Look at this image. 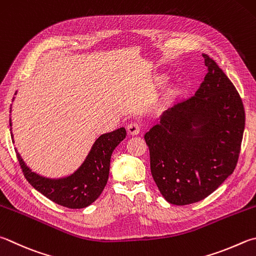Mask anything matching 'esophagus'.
Here are the masks:
<instances>
[{"label":"esophagus","instance_id":"esophagus-1","mask_svg":"<svg viewBox=\"0 0 256 256\" xmlns=\"http://www.w3.org/2000/svg\"><path fill=\"white\" fill-rule=\"evenodd\" d=\"M141 132V125L136 122H131L128 125V133L131 136H138Z\"/></svg>","mask_w":256,"mask_h":256}]
</instances>
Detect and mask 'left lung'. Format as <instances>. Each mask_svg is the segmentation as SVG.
Returning a JSON list of instances; mask_svg holds the SVG:
<instances>
[{"label": "left lung", "mask_w": 256, "mask_h": 256, "mask_svg": "<svg viewBox=\"0 0 256 256\" xmlns=\"http://www.w3.org/2000/svg\"><path fill=\"white\" fill-rule=\"evenodd\" d=\"M207 74L192 97L164 110L144 134L153 179L162 196L184 206L212 194L238 164L245 128L233 82L204 54Z\"/></svg>", "instance_id": "8db88e82"}]
</instances>
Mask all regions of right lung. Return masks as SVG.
<instances>
[{"label":"right lung","instance_id":"add662e5","mask_svg":"<svg viewBox=\"0 0 256 256\" xmlns=\"http://www.w3.org/2000/svg\"><path fill=\"white\" fill-rule=\"evenodd\" d=\"M11 126L10 118V130H12ZM11 136L13 140L12 133ZM125 136L126 131L124 128L102 134L92 144L90 153L80 168L70 176L57 179L47 178L34 172L23 161L16 148V151L23 174L32 187L60 206L80 209L90 206L104 190L108 180L110 156L114 148L124 140Z\"/></svg>","mask_w":256,"mask_h":256}]
</instances>
